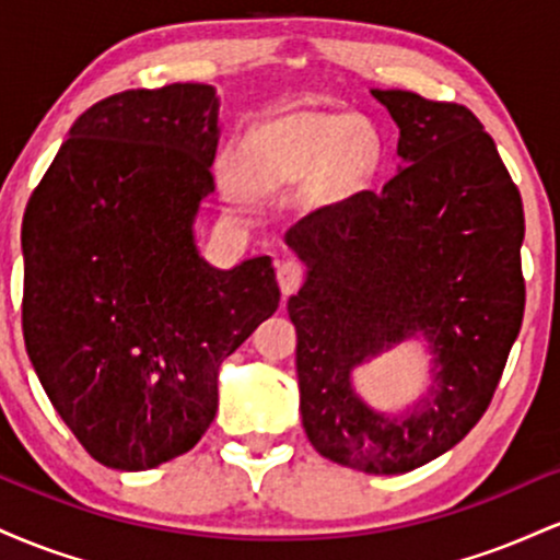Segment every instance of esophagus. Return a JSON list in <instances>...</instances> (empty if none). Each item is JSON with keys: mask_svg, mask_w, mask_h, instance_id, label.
<instances>
[{"mask_svg": "<svg viewBox=\"0 0 560 560\" xmlns=\"http://www.w3.org/2000/svg\"><path fill=\"white\" fill-rule=\"evenodd\" d=\"M276 279H279V287L284 294H294L300 289L302 281H305V266L298 260H284L276 268Z\"/></svg>", "mask_w": 560, "mask_h": 560, "instance_id": "esophagus-1", "label": "esophagus"}]
</instances>
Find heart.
<instances>
[{
	"instance_id": "heart-1",
	"label": "heart",
	"mask_w": 560,
	"mask_h": 560,
	"mask_svg": "<svg viewBox=\"0 0 560 560\" xmlns=\"http://www.w3.org/2000/svg\"><path fill=\"white\" fill-rule=\"evenodd\" d=\"M374 131L358 118L326 113H289L242 133L234 171L249 189L276 191L320 171L334 186L363 176L374 163Z\"/></svg>"
}]
</instances>
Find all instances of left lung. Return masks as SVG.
Segmentation results:
<instances>
[{"mask_svg":"<svg viewBox=\"0 0 560 560\" xmlns=\"http://www.w3.org/2000/svg\"><path fill=\"white\" fill-rule=\"evenodd\" d=\"M400 128L384 189L324 205L287 231L307 281L289 298L300 413L324 458L365 474L413 471L477 427L524 318V208L498 147L455 102L371 89ZM421 332L435 384L389 420L351 369Z\"/></svg>","mask_w":560,"mask_h":560,"instance_id":"left-lung-1","label":"left lung"}]
</instances>
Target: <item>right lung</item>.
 <instances>
[{"instance_id":"1","label":"right lung","mask_w":560,"mask_h":560,"mask_svg":"<svg viewBox=\"0 0 560 560\" xmlns=\"http://www.w3.org/2000/svg\"><path fill=\"white\" fill-rule=\"evenodd\" d=\"M208 83L128 89L75 120L23 215V339L60 419L102 466L184 455L218 410V369L279 307L271 258H199L215 189Z\"/></svg>"}]
</instances>
